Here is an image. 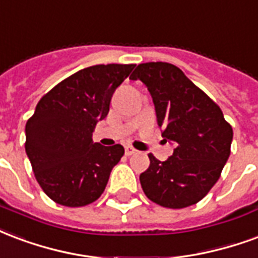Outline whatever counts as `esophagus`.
<instances>
[{"mask_svg":"<svg viewBox=\"0 0 258 258\" xmlns=\"http://www.w3.org/2000/svg\"><path fill=\"white\" fill-rule=\"evenodd\" d=\"M125 154H126L127 157H131L133 154H136V150L133 147H131V146H126V147H125Z\"/></svg>","mask_w":258,"mask_h":258,"instance_id":"obj_1","label":"esophagus"}]
</instances>
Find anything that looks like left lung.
I'll return each instance as SVG.
<instances>
[{
  "label": "left lung",
  "instance_id": "obj_1",
  "mask_svg": "<svg viewBox=\"0 0 258 258\" xmlns=\"http://www.w3.org/2000/svg\"><path fill=\"white\" fill-rule=\"evenodd\" d=\"M151 93L162 137L176 144L161 162L148 154L142 188L154 204L183 209L198 204L221 176L231 154L232 126L223 111L181 70L165 61L142 63L131 75Z\"/></svg>",
  "mask_w": 258,
  "mask_h": 258
}]
</instances>
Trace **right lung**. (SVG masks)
Returning a JSON list of instances; mask_svg holds the SVG:
<instances>
[{
	"instance_id": "add662e5",
	"label": "right lung",
	"mask_w": 258,
	"mask_h": 258,
	"mask_svg": "<svg viewBox=\"0 0 258 258\" xmlns=\"http://www.w3.org/2000/svg\"><path fill=\"white\" fill-rule=\"evenodd\" d=\"M135 64L80 70L41 97L26 123V154L34 176L56 204L81 208L100 198L123 147L92 142L97 121L110 111L112 93Z\"/></svg>"
}]
</instances>
